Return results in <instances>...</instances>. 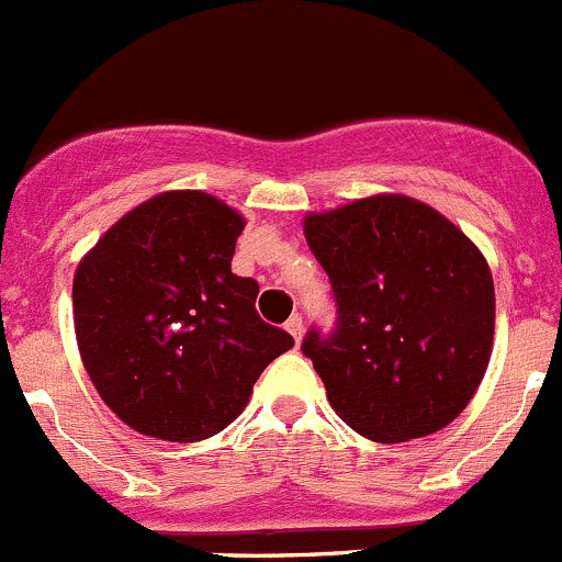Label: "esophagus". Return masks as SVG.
<instances>
[{
  "instance_id": "esophagus-1",
  "label": "esophagus",
  "mask_w": 562,
  "mask_h": 562,
  "mask_svg": "<svg viewBox=\"0 0 562 562\" xmlns=\"http://www.w3.org/2000/svg\"><path fill=\"white\" fill-rule=\"evenodd\" d=\"M285 328H288V334H291V337L296 339V342H302V337H304V321H302V315H291V317H288Z\"/></svg>"
}]
</instances>
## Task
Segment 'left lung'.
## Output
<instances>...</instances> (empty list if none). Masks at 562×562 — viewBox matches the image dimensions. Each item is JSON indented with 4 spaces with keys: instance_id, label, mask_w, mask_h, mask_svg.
<instances>
[{
    "instance_id": "8db88e82",
    "label": "left lung",
    "mask_w": 562,
    "mask_h": 562,
    "mask_svg": "<svg viewBox=\"0 0 562 562\" xmlns=\"http://www.w3.org/2000/svg\"><path fill=\"white\" fill-rule=\"evenodd\" d=\"M304 236L331 280L337 331H310L337 416L378 443L449 427L490 367L495 285L481 249L416 198L381 192L310 212Z\"/></svg>"
}]
</instances>
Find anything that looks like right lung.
I'll return each instance as SVG.
<instances>
[{"label": "right lung", "mask_w": 562, "mask_h": 562, "mask_svg": "<svg viewBox=\"0 0 562 562\" xmlns=\"http://www.w3.org/2000/svg\"><path fill=\"white\" fill-rule=\"evenodd\" d=\"M247 220L201 190L130 209L72 277L81 361L135 432L198 443L247 407L293 337L255 313L258 282L231 271Z\"/></svg>", "instance_id": "right-lung-1"}]
</instances>
